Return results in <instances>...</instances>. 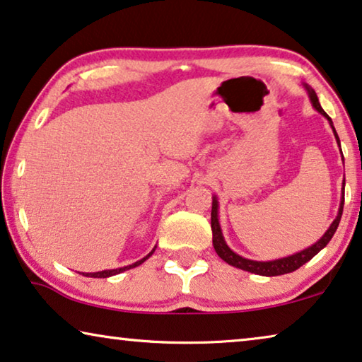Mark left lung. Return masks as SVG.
<instances>
[{
    "label": "left lung",
    "mask_w": 362,
    "mask_h": 362,
    "mask_svg": "<svg viewBox=\"0 0 362 362\" xmlns=\"http://www.w3.org/2000/svg\"><path fill=\"white\" fill-rule=\"evenodd\" d=\"M303 86H305V90L308 93V98H310L312 106L315 107L317 111L320 112L322 116L328 120L329 125H332L334 139H337V144L339 145V139H338L337 130H334V127H333L332 119H329L328 114L322 109L320 103H318L317 93L313 91L308 85H303ZM339 150H341V146H339ZM343 191H344V181H343ZM343 206H344V196L341 197V202H339V209H338L337 218L333 220L332 225H329L327 232L323 233V237L318 240V242L313 243L312 246H308V248L298 251V253H294V255H291V256H286V258L272 259V261H255V259H248V258H243V256L237 255L233 250H230V246L227 245V242H225L222 228H220V222H218V201H217V197L214 196L212 197V214H211L214 250H216V253L225 261V263H228L230 266H235V268H238V269L253 272V274H259V276H269V277L271 276L287 274V272L296 271V269L300 268L302 264H305L307 261H310L313 256L318 253V251H322L325 246L328 245L329 240L333 238L334 232H337V228H338V225H339V220H341Z\"/></svg>",
    "instance_id": "left-lung-1"
}]
</instances>
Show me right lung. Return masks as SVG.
I'll list each match as a JSON object with an SVG mask.
<instances>
[{"instance_id":"obj_1","label":"right lung","mask_w":362,"mask_h":362,"mask_svg":"<svg viewBox=\"0 0 362 362\" xmlns=\"http://www.w3.org/2000/svg\"><path fill=\"white\" fill-rule=\"evenodd\" d=\"M156 248V246H155ZM155 248L150 251L148 255L145 256V258H142L140 261H135L134 264H129V266H124V268H117V269H106V271H98V272H83V276H88V277H111V276H116V274H120V272H124V271H127V269H130V268H135V266H140L144 263L145 259H148L151 255H153V251H155Z\"/></svg>"}]
</instances>
